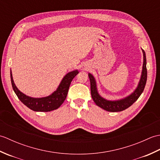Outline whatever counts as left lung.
<instances>
[{"instance_id":"1","label":"left lung","mask_w":160,"mask_h":160,"mask_svg":"<svg viewBox=\"0 0 160 160\" xmlns=\"http://www.w3.org/2000/svg\"><path fill=\"white\" fill-rule=\"evenodd\" d=\"M144 56V62L143 67H142L141 78L139 82L138 85L136 89L128 96L126 97L123 99L119 100H107L101 97L98 92L96 82L94 77L91 73H89V78L91 83V93L94 102L98 105V107L103 108L107 111L110 112H118L122 111L127 108L131 107L135 101H136L140 95L143 92L144 87L147 83V59H146V53L142 49Z\"/></svg>"}]
</instances>
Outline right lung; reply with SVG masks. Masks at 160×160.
<instances>
[{
  "instance_id": "add662e5",
  "label": "right lung",
  "mask_w": 160,
  "mask_h": 160,
  "mask_svg": "<svg viewBox=\"0 0 160 160\" xmlns=\"http://www.w3.org/2000/svg\"><path fill=\"white\" fill-rule=\"evenodd\" d=\"M78 73L79 72L78 70L69 72L62 78L56 91L49 96L38 98L26 96L18 90L13 82L12 70L10 71V76H11V82L13 91L18 99L25 106L34 111L48 112L57 109L64 102L67 98L71 81Z\"/></svg>"
}]
</instances>
